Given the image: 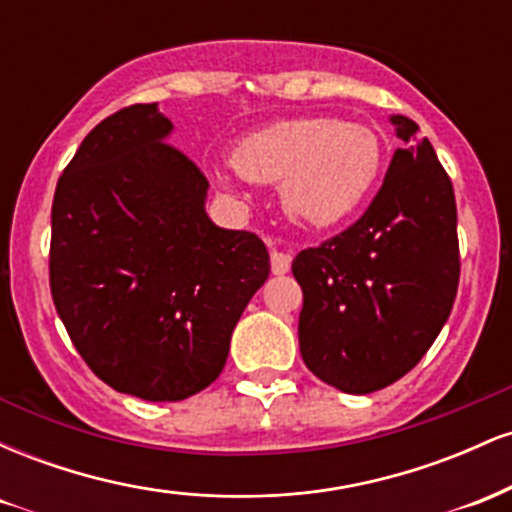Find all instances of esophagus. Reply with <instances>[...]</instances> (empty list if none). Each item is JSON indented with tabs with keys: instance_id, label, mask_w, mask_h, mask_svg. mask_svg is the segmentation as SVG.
<instances>
[{
	"instance_id": "esophagus-1",
	"label": "esophagus",
	"mask_w": 512,
	"mask_h": 512,
	"mask_svg": "<svg viewBox=\"0 0 512 512\" xmlns=\"http://www.w3.org/2000/svg\"><path fill=\"white\" fill-rule=\"evenodd\" d=\"M291 269V255L284 250H274L272 252V272L274 274H286Z\"/></svg>"
}]
</instances>
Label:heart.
Masks as SVG:
<instances>
[{
  "mask_svg": "<svg viewBox=\"0 0 512 512\" xmlns=\"http://www.w3.org/2000/svg\"><path fill=\"white\" fill-rule=\"evenodd\" d=\"M240 178L279 182L281 207L293 221L330 228L361 207L383 170V142L358 122L334 117H289L257 129L231 156ZM238 175L211 170L228 195H240Z\"/></svg>",
  "mask_w": 512,
  "mask_h": 512,
  "instance_id": "obj_1",
  "label": "heart"
}]
</instances>
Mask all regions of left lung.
Here are the masks:
<instances>
[{"mask_svg": "<svg viewBox=\"0 0 512 512\" xmlns=\"http://www.w3.org/2000/svg\"><path fill=\"white\" fill-rule=\"evenodd\" d=\"M390 125L404 146L366 214L291 264L305 366L346 395L407 375L448 322L460 281L448 173L414 120L390 115Z\"/></svg>", "mask_w": 512, "mask_h": 512, "instance_id": "8db88e82", "label": "left lung"}]
</instances>
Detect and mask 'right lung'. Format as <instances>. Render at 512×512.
Masks as SVG:
<instances>
[{"label":"right lung","mask_w":512,"mask_h":512,"mask_svg":"<svg viewBox=\"0 0 512 512\" xmlns=\"http://www.w3.org/2000/svg\"><path fill=\"white\" fill-rule=\"evenodd\" d=\"M170 134L158 103L105 117L52 202L57 315L105 385L146 402H178L219 378L269 276L255 233L209 219V182Z\"/></svg>","instance_id":"right-lung-1"}]
</instances>
